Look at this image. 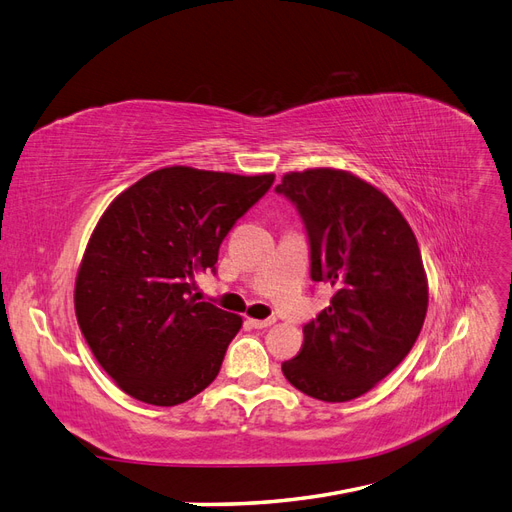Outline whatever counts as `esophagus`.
Returning <instances> with one entry per match:
<instances>
[{"label":"esophagus","mask_w":512,"mask_h":512,"mask_svg":"<svg viewBox=\"0 0 512 512\" xmlns=\"http://www.w3.org/2000/svg\"><path fill=\"white\" fill-rule=\"evenodd\" d=\"M273 322H275L273 318H267V320H256V318H247V324H250V327H254V329H269Z\"/></svg>","instance_id":"obj_1"}]
</instances>
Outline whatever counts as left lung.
Returning a JSON list of instances; mask_svg holds the SVG:
<instances>
[{
  "label": "left lung",
  "mask_w": 512,
  "mask_h": 512,
  "mask_svg": "<svg viewBox=\"0 0 512 512\" xmlns=\"http://www.w3.org/2000/svg\"><path fill=\"white\" fill-rule=\"evenodd\" d=\"M297 205L312 280L335 292L282 363L301 393L339 404L391 374L423 329L429 284L410 224L376 185L342 168L292 170L275 188Z\"/></svg>",
  "instance_id": "1"
}]
</instances>
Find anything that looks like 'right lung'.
<instances>
[{"label": "right lung", "mask_w": 512, "mask_h": 512, "mask_svg": "<svg viewBox=\"0 0 512 512\" xmlns=\"http://www.w3.org/2000/svg\"><path fill=\"white\" fill-rule=\"evenodd\" d=\"M275 175L164 166L106 207L81 260L74 312L96 361L123 393L177 406L218 376L239 314L196 301L224 237Z\"/></svg>", "instance_id": "right-lung-1"}]
</instances>
